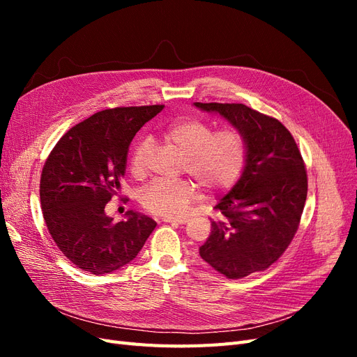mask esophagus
Segmentation results:
<instances>
[{
  "instance_id": "1",
  "label": "esophagus",
  "mask_w": 357,
  "mask_h": 357,
  "mask_svg": "<svg viewBox=\"0 0 357 357\" xmlns=\"http://www.w3.org/2000/svg\"><path fill=\"white\" fill-rule=\"evenodd\" d=\"M164 222H167V223H180V225H183V223L188 222V219H186V218H164Z\"/></svg>"
}]
</instances>
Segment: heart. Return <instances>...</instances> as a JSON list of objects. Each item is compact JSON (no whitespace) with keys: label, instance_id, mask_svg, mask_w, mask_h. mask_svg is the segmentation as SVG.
<instances>
[{"label":"heart","instance_id":"1","mask_svg":"<svg viewBox=\"0 0 357 357\" xmlns=\"http://www.w3.org/2000/svg\"><path fill=\"white\" fill-rule=\"evenodd\" d=\"M165 142L185 156V169L208 193L231 189L240 180L247 162V139L238 129L214 128L199 119H183L165 131ZM152 143L142 138L135 144L129 167L134 176L144 174ZM198 189L190 180H155L142 192L139 202L149 213L172 218L185 214L197 199Z\"/></svg>","mask_w":357,"mask_h":357}]
</instances>
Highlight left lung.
I'll use <instances>...</instances> for the list:
<instances>
[{"mask_svg": "<svg viewBox=\"0 0 357 357\" xmlns=\"http://www.w3.org/2000/svg\"><path fill=\"white\" fill-rule=\"evenodd\" d=\"M193 105L228 121L248 147L240 180L214 207L223 220L211 222L199 255L228 278L264 271L294 240L304 210L308 183L299 149L282 122L244 104Z\"/></svg>", "mask_w": 357, "mask_h": 357, "instance_id": "obj_1", "label": "left lung"}]
</instances>
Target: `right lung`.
<instances>
[{
  "label": "right lung",
  "mask_w": 357,
  "mask_h": 357,
  "mask_svg": "<svg viewBox=\"0 0 357 357\" xmlns=\"http://www.w3.org/2000/svg\"><path fill=\"white\" fill-rule=\"evenodd\" d=\"M164 105L117 107L73 126L50 152L41 172L43 218L53 241L83 271L102 275L134 261L156 222L129 210L113 222L105 204L121 189L128 150Z\"/></svg>",
  "instance_id": "right-lung-1"
}]
</instances>
